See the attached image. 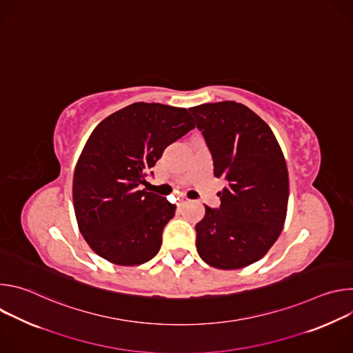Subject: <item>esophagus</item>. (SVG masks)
<instances>
[{
	"instance_id": "esophagus-1",
	"label": "esophagus",
	"mask_w": 353,
	"mask_h": 353,
	"mask_svg": "<svg viewBox=\"0 0 353 353\" xmlns=\"http://www.w3.org/2000/svg\"><path fill=\"white\" fill-rule=\"evenodd\" d=\"M187 204H188V201L181 199V201H179V203H177V207H184V205H187Z\"/></svg>"
}]
</instances>
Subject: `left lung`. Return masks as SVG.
Masks as SVG:
<instances>
[{
    "label": "left lung",
    "instance_id": "1",
    "mask_svg": "<svg viewBox=\"0 0 353 353\" xmlns=\"http://www.w3.org/2000/svg\"><path fill=\"white\" fill-rule=\"evenodd\" d=\"M226 187L221 208L205 205L195 225L196 251L218 270H240L261 260L279 237L288 212L289 177L282 149L253 110L225 100L188 109Z\"/></svg>",
    "mask_w": 353,
    "mask_h": 353
}]
</instances>
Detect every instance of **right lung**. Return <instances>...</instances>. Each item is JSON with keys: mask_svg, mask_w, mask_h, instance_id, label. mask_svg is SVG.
Returning <instances> with one entry per match:
<instances>
[{"mask_svg": "<svg viewBox=\"0 0 353 353\" xmlns=\"http://www.w3.org/2000/svg\"><path fill=\"white\" fill-rule=\"evenodd\" d=\"M194 127L187 109L137 102L92 131L75 166L72 199L79 232L97 256L134 267L158 254L176 205L139 184Z\"/></svg>", "mask_w": 353, "mask_h": 353, "instance_id": "1", "label": "right lung"}]
</instances>
